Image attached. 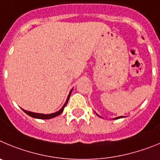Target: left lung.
I'll return each mask as SVG.
<instances>
[{"label": "left lung", "mask_w": 160, "mask_h": 160, "mask_svg": "<svg viewBox=\"0 0 160 160\" xmlns=\"http://www.w3.org/2000/svg\"><path fill=\"white\" fill-rule=\"evenodd\" d=\"M97 116H99V115H97ZM121 117H122V116H119V117L115 118V119H119V118H121Z\"/></svg>", "instance_id": "8db88e82"}]
</instances>
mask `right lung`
<instances>
[{
    "mask_svg": "<svg viewBox=\"0 0 160 160\" xmlns=\"http://www.w3.org/2000/svg\"><path fill=\"white\" fill-rule=\"evenodd\" d=\"M72 89L70 91L69 94H68V98H67V100H66V102H65V103L64 104V106H63V107L61 108H60L58 112H54V113H52V114H41V113H35V112H28V111L24 110V109H23V111H24V112H25L27 115H28L29 116H31V117L37 118V119H52V118H53V117H56V116H59L60 114H61L63 111H64V108H65V106L67 105V103H68V99H69V97H70V95H71V93H72Z\"/></svg>",
    "mask_w": 160,
    "mask_h": 160,
    "instance_id": "obj_1",
    "label": "right lung"
}]
</instances>
